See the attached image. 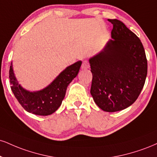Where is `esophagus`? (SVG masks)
<instances>
[{
  "mask_svg": "<svg viewBox=\"0 0 157 157\" xmlns=\"http://www.w3.org/2000/svg\"><path fill=\"white\" fill-rule=\"evenodd\" d=\"M89 67H90L89 63H88L87 60H84V61L82 62V67H82V69H88V68H89Z\"/></svg>",
  "mask_w": 157,
  "mask_h": 157,
  "instance_id": "obj_1",
  "label": "esophagus"
}]
</instances>
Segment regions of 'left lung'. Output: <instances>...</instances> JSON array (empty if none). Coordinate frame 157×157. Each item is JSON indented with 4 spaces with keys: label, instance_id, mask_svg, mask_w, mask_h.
<instances>
[{
    "label": "left lung",
    "instance_id": "1",
    "mask_svg": "<svg viewBox=\"0 0 157 157\" xmlns=\"http://www.w3.org/2000/svg\"><path fill=\"white\" fill-rule=\"evenodd\" d=\"M113 25L103 50L89 59L93 75L90 94L99 108L117 112L136 101L147 76V59L142 42L121 21Z\"/></svg>",
    "mask_w": 157,
    "mask_h": 157
}]
</instances>
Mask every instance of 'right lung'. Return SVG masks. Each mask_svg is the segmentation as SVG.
Listing matches in <instances>:
<instances>
[{
	"label": "right lung",
	"mask_w": 157,
	"mask_h": 157,
	"mask_svg": "<svg viewBox=\"0 0 157 157\" xmlns=\"http://www.w3.org/2000/svg\"><path fill=\"white\" fill-rule=\"evenodd\" d=\"M81 60L69 66L62 71L50 85L37 91H29L19 84L12 62L9 69L11 88L19 103L28 113L38 116H49L56 112L61 105L69 84L80 71Z\"/></svg>",
	"instance_id": "add662e5"
}]
</instances>
